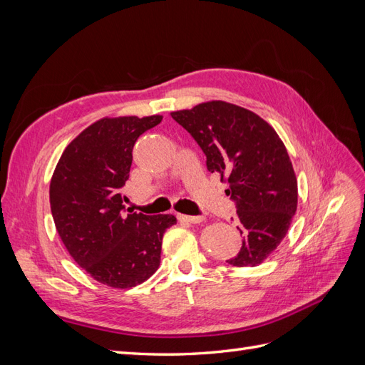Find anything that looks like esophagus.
I'll return each mask as SVG.
<instances>
[{
    "label": "esophagus",
    "mask_w": 365,
    "mask_h": 365,
    "mask_svg": "<svg viewBox=\"0 0 365 365\" xmlns=\"http://www.w3.org/2000/svg\"><path fill=\"white\" fill-rule=\"evenodd\" d=\"M178 219L181 222L187 224H200L204 220V216H189V215H178Z\"/></svg>",
    "instance_id": "obj_1"
}]
</instances>
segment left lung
<instances>
[{"instance_id": "obj_1", "label": "left lung", "mask_w": 365, "mask_h": 365, "mask_svg": "<svg viewBox=\"0 0 365 365\" xmlns=\"http://www.w3.org/2000/svg\"><path fill=\"white\" fill-rule=\"evenodd\" d=\"M200 145L207 169L227 178L242 248L227 262L257 267L280 245L297 210V178L283 141L245 108L213 101L170 114Z\"/></svg>"}]
</instances>
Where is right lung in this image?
Returning <instances> with one entry per match:
<instances>
[{"instance_id":"right-lung-1","label":"right lung","mask_w":365,"mask_h":365,"mask_svg":"<svg viewBox=\"0 0 365 365\" xmlns=\"http://www.w3.org/2000/svg\"><path fill=\"white\" fill-rule=\"evenodd\" d=\"M161 115L102 118L65 148L50 182L54 225L74 262L98 283L126 289L160 267L173 215H125L120 189L129 178L137 138Z\"/></svg>"}]
</instances>
